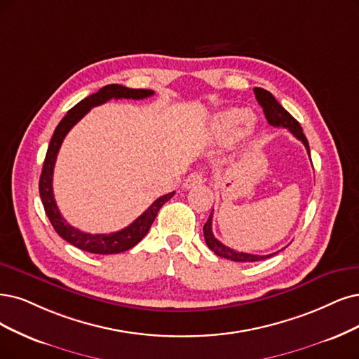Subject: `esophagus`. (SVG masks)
Returning a JSON list of instances; mask_svg holds the SVG:
<instances>
[{
  "label": "esophagus",
  "mask_w": 359,
  "mask_h": 359,
  "mask_svg": "<svg viewBox=\"0 0 359 359\" xmlns=\"http://www.w3.org/2000/svg\"><path fill=\"white\" fill-rule=\"evenodd\" d=\"M204 183V175L201 171H194L191 175L184 179L183 182V188L191 189L194 187H198V184H203Z\"/></svg>",
  "instance_id": "esophagus-1"
}]
</instances>
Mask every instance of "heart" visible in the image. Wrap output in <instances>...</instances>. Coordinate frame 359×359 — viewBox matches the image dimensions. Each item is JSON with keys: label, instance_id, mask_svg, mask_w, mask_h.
Returning a JSON list of instances; mask_svg holds the SVG:
<instances>
[{"label": "heart", "instance_id": "heart-1", "mask_svg": "<svg viewBox=\"0 0 359 359\" xmlns=\"http://www.w3.org/2000/svg\"><path fill=\"white\" fill-rule=\"evenodd\" d=\"M247 121V115L243 111L231 109L219 115L213 124V135L219 140H231L240 135L243 124Z\"/></svg>", "mask_w": 359, "mask_h": 359}]
</instances>
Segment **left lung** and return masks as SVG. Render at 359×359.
<instances>
[{"instance_id": "8db88e82", "label": "left lung", "mask_w": 359, "mask_h": 359, "mask_svg": "<svg viewBox=\"0 0 359 359\" xmlns=\"http://www.w3.org/2000/svg\"><path fill=\"white\" fill-rule=\"evenodd\" d=\"M255 95H256L259 104L263 108V112H264V116H266V119H268V123L273 127L288 128L291 135H293L296 139H299L304 144V148H306V151L311 156L309 143H308L306 136L303 135V130H302L300 124L283 108L280 102H278L272 96V93H269L264 88L256 87ZM211 223H213V210H211V215L204 224V240H205L208 248L211 251H215V255H217L220 257H224V259L232 260V262H259V260L269 259L278 253L276 251V253H272V255L259 256V255H248V253H241V251H235L226 245H223L219 240H216L213 235V229H211Z\"/></svg>"}]
</instances>
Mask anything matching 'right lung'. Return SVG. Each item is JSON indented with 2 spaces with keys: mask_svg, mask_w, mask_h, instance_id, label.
Returning a JSON list of instances; mask_svg holds the SVG:
<instances>
[{
  "mask_svg": "<svg viewBox=\"0 0 359 359\" xmlns=\"http://www.w3.org/2000/svg\"><path fill=\"white\" fill-rule=\"evenodd\" d=\"M152 95H154V90L128 88L119 84L104 86L97 93H93L91 96L76 103L74 108L69 109L68 114L65 115V118L55 130V135H53L50 140L48 149L46 154L41 176H39V196H41L46 215L50 223L53 224V228H55V231L59 233V236L63 238L65 241H68L69 244L75 245L79 250H84V251H88V253H95V255H116L133 248L139 241L143 240V236L146 233H148L159 208H161L170 198H172V195H175V192H170L167 195L159 196L143 215H140L135 222L121 231L112 232V233H87L71 226V224L62 217L57 204L55 201V194H53V170H55L59 149L65 136L68 135L69 130L79 121V119H81L91 108H95V106H99L102 103H106L111 99L140 100V99L149 97Z\"/></svg>",
  "mask_w": 359,
  "mask_h": 359,
  "instance_id": "obj_1",
  "label": "right lung"
}]
</instances>
